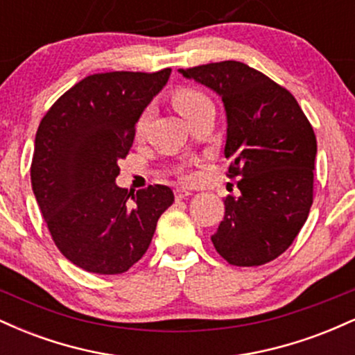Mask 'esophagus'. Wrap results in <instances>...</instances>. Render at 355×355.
<instances>
[{
  "instance_id": "1",
  "label": "esophagus",
  "mask_w": 355,
  "mask_h": 355,
  "mask_svg": "<svg viewBox=\"0 0 355 355\" xmlns=\"http://www.w3.org/2000/svg\"><path fill=\"white\" fill-rule=\"evenodd\" d=\"M190 195H191V191H189V190H185V189H177V190H175V200H177V202L185 200V198L190 197Z\"/></svg>"
}]
</instances>
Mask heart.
<instances>
[{"label": "heart", "instance_id": "heart-1", "mask_svg": "<svg viewBox=\"0 0 355 355\" xmlns=\"http://www.w3.org/2000/svg\"><path fill=\"white\" fill-rule=\"evenodd\" d=\"M172 103H173V107L177 108V112L190 121L191 118L200 112V110L211 105V100L205 95V93L200 92V89L185 87V88H178L177 92L173 93ZM150 113H152L150 112V108H145L144 112L140 113V116L137 118L135 132L138 137L144 135L145 133L146 126H148V121H150Z\"/></svg>", "mask_w": 355, "mask_h": 355}]
</instances>
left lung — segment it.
<instances>
[{
  "label": "left lung",
  "instance_id": "8db88e82",
  "mask_svg": "<svg viewBox=\"0 0 355 355\" xmlns=\"http://www.w3.org/2000/svg\"><path fill=\"white\" fill-rule=\"evenodd\" d=\"M222 96L227 113V177H240V197L225 198L211 235L230 266H263L299 235L313 200L317 140L288 89L240 61L178 70Z\"/></svg>",
  "mask_w": 355,
  "mask_h": 355
}]
</instances>
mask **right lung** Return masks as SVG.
<instances>
[{"instance_id": "obj_1", "label": "right lung", "mask_w": 355, "mask_h": 355, "mask_svg": "<svg viewBox=\"0 0 355 355\" xmlns=\"http://www.w3.org/2000/svg\"><path fill=\"white\" fill-rule=\"evenodd\" d=\"M172 70L110 71L83 78L43 116L31 185L58 250L87 272L123 274L144 257L173 191L116 187L135 123Z\"/></svg>"}]
</instances>
